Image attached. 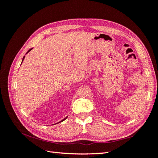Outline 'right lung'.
Listing matches in <instances>:
<instances>
[{"label": "right lung", "instance_id": "obj_1", "mask_svg": "<svg viewBox=\"0 0 158 158\" xmlns=\"http://www.w3.org/2000/svg\"><path fill=\"white\" fill-rule=\"evenodd\" d=\"M32 49H29V50H28V51L27 52V53H26V54H27V53H28V52H29L30 51H31V50H32ZM24 58H25V56L23 57V58H22V62H23V59H24ZM67 117H68V116H67ZM67 117H65V118H64V119H62V121H60V122H63V121H64V120H65V119H66L67 118ZM60 122H58V123H59Z\"/></svg>", "mask_w": 158, "mask_h": 158}]
</instances>
